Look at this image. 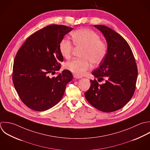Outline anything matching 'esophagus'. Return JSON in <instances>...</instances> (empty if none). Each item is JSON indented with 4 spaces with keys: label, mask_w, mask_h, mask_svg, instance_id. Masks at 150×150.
<instances>
[{
    "label": "esophagus",
    "mask_w": 150,
    "mask_h": 150,
    "mask_svg": "<svg viewBox=\"0 0 150 150\" xmlns=\"http://www.w3.org/2000/svg\"><path fill=\"white\" fill-rule=\"evenodd\" d=\"M73 76H74V78H75V79H80V78H82L81 76H79V75H76V74H74Z\"/></svg>",
    "instance_id": "obj_1"
}]
</instances>
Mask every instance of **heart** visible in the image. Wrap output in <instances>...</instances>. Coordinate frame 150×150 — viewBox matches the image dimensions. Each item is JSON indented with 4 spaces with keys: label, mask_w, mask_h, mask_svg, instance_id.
<instances>
[{
    "label": "heart",
    "mask_w": 150,
    "mask_h": 150,
    "mask_svg": "<svg viewBox=\"0 0 150 150\" xmlns=\"http://www.w3.org/2000/svg\"><path fill=\"white\" fill-rule=\"evenodd\" d=\"M71 36L75 46L82 48V58H74L68 61L65 68L77 75H82L91 68V62L96 65L103 61L108 53V45L105 41L100 39L97 33L88 28L78 29L72 33ZM59 50L61 55L68 59L72 55L74 47L70 40L64 38L59 42Z\"/></svg>",
    "instance_id": "heart-1"
}]
</instances>
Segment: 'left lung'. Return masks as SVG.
<instances>
[{"label":"left lung","mask_w":150,"mask_h":150,"mask_svg":"<svg viewBox=\"0 0 150 150\" xmlns=\"http://www.w3.org/2000/svg\"><path fill=\"white\" fill-rule=\"evenodd\" d=\"M104 35L108 45L107 55L99 67L92 74L99 84L91 80V87L85 93L88 102L103 112L120 109L132 99L136 89L138 70L132 49L127 42L117 33L103 25H95Z\"/></svg>","instance_id":"1"}]
</instances>
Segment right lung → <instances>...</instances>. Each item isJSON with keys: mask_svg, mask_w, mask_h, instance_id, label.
Returning <instances> with one entry per match:
<instances>
[{"mask_svg": "<svg viewBox=\"0 0 150 150\" xmlns=\"http://www.w3.org/2000/svg\"><path fill=\"white\" fill-rule=\"evenodd\" d=\"M72 27L49 25L31 35L18 50L13 67V82L20 99L30 109L44 111L62 99L72 79L69 70L50 77L63 61L59 44Z\"/></svg>", "mask_w": 150, "mask_h": 150, "instance_id": "obj_1", "label": "right lung"}]
</instances>
